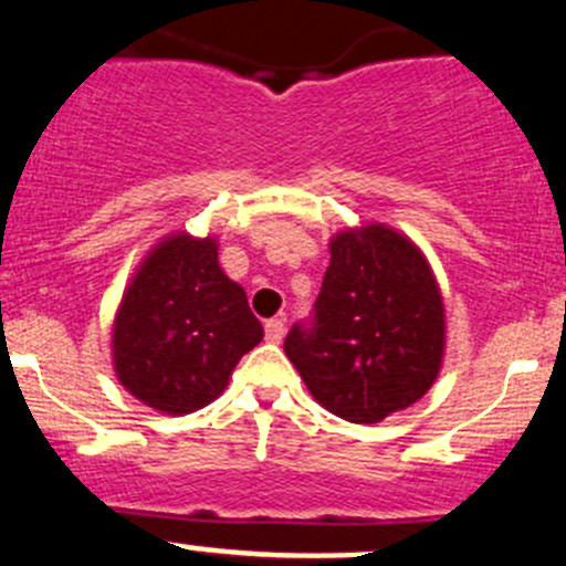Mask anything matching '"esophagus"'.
<instances>
[{"mask_svg":"<svg viewBox=\"0 0 566 566\" xmlns=\"http://www.w3.org/2000/svg\"><path fill=\"white\" fill-rule=\"evenodd\" d=\"M282 338H284V322L282 319L265 322V340H269V344H279Z\"/></svg>","mask_w":566,"mask_h":566,"instance_id":"obj_1","label":"esophagus"}]
</instances>
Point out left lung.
Returning a JSON list of instances; mask_svg holds the SVG:
<instances>
[{
	"label": "left lung",
	"mask_w": 566,
	"mask_h": 566,
	"mask_svg": "<svg viewBox=\"0 0 566 566\" xmlns=\"http://www.w3.org/2000/svg\"><path fill=\"white\" fill-rule=\"evenodd\" d=\"M284 354L314 400L354 424L413 406L446 354V306L430 260L384 222L338 231L314 327L295 325Z\"/></svg>",
	"instance_id": "left-lung-1"
}]
</instances>
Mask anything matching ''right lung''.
I'll list each match as a JSON object with an SVG mask.
<instances>
[{
  "mask_svg": "<svg viewBox=\"0 0 566 566\" xmlns=\"http://www.w3.org/2000/svg\"><path fill=\"white\" fill-rule=\"evenodd\" d=\"M214 235L174 231L136 265L112 322L120 387L158 413L182 416L226 392L263 340L241 284L226 276Z\"/></svg>",
  "mask_w": 566,
  "mask_h": 566,
  "instance_id": "obj_1",
  "label": "right lung"
}]
</instances>
